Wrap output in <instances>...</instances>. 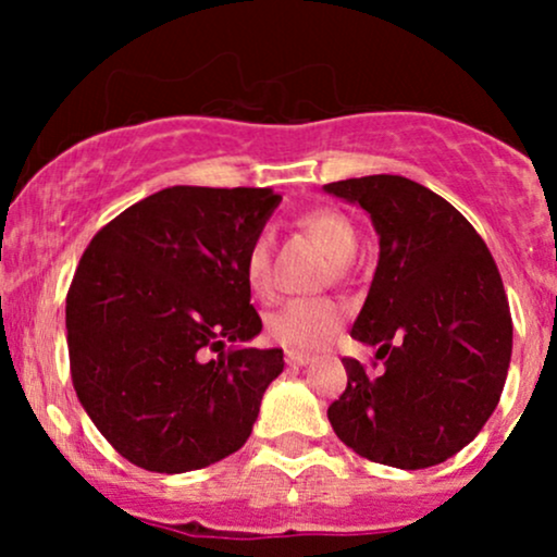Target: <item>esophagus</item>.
<instances>
[{
    "label": "esophagus",
    "instance_id": "esophagus-1",
    "mask_svg": "<svg viewBox=\"0 0 557 557\" xmlns=\"http://www.w3.org/2000/svg\"><path fill=\"white\" fill-rule=\"evenodd\" d=\"M309 361H311L309 354H298V350H287L285 354V363H290V367H306Z\"/></svg>",
    "mask_w": 557,
    "mask_h": 557
}]
</instances>
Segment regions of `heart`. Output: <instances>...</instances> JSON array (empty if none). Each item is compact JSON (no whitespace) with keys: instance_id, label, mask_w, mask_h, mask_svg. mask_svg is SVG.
Listing matches in <instances>:
<instances>
[{"instance_id":"b5f03b06","label":"heart","mask_w":557,"mask_h":557,"mask_svg":"<svg viewBox=\"0 0 557 557\" xmlns=\"http://www.w3.org/2000/svg\"><path fill=\"white\" fill-rule=\"evenodd\" d=\"M300 225L311 238L324 246L337 264H345L356 253L359 238L348 220L335 209H311L300 216ZM243 274L251 293L261 300L274 296V264H272V235L261 230L248 243L243 253ZM345 309L332 298H296L283 309L267 317V335L274 343L290 350H317L327 345L341 330Z\"/></svg>"}]
</instances>
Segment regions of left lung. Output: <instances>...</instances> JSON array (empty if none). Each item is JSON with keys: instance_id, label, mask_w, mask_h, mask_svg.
I'll list each match as a JSON object with an SVG mask.
<instances>
[{"instance_id": "left-lung-1", "label": "left lung", "mask_w": 557, "mask_h": 557, "mask_svg": "<svg viewBox=\"0 0 557 557\" xmlns=\"http://www.w3.org/2000/svg\"><path fill=\"white\" fill-rule=\"evenodd\" d=\"M324 190L359 203L380 235L350 335L385 359L380 376L343 359L348 387L327 408L332 430L374 463H443L487 424L508 376L513 322L495 259L453 203L408 177H350Z\"/></svg>"}]
</instances>
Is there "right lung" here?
Returning a JSON list of instances; mask_svg holds the SVG:
<instances>
[{"instance_id": "1", "label": "right lung", "mask_w": 557, "mask_h": 557, "mask_svg": "<svg viewBox=\"0 0 557 557\" xmlns=\"http://www.w3.org/2000/svg\"><path fill=\"white\" fill-rule=\"evenodd\" d=\"M280 201L272 188L172 185L114 216L81 257L65 309L73 387L140 469H203L251 434L285 361L280 348H243L261 332L243 253Z\"/></svg>"}]
</instances>
